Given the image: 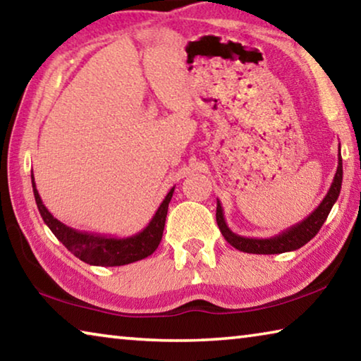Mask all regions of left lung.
<instances>
[{"mask_svg":"<svg viewBox=\"0 0 361 361\" xmlns=\"http://www.w3.org/2000/svg\"><path fill=\"white\" fill-rule=\"evenodd\" d=\"M341 185H342V157H341V145H339V156H338V170H336V175L333 178L331 186H329L328 192L320 205L310 213L307 218H304L302 221L298 224L291 226V228L285 229L280 232V234L274 237H267V239H253V237H243L232 232L228 224H226L224 213L221 204H216V223L218 228L221 231V234L228 243L232 247L240 250V252L245 253H253V255H279L285 252H295V250L301 248L305 245L310 239H314L317 232L320 231L323 223L326 221V218L331 212L333 205L339 197L341 192Z\"/></svg>","mask_w":361,"mask_h":361,"instance_id":"8db88e82","label":"left lung"}]
</instances>
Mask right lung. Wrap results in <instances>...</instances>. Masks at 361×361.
Instances as JSON below:
<instances>
[{
  "label": "right lung",
  "mask_w": 361,
  "mask_h": 361,
  "mask_svg": "<svg viewBox=\"0 0 361 361\" xmlns=\"http://www.w3.org/2000/svg\"><path fill=\"white\" fill-rule=\"evenodd\" d=\"M32 186L36 205H38L41 216L47 224V228L52 231V234L81 261L87 262L90 266L103 267L130 264V262L148 258L149 255L156 252V248L159 247V243H161L162 239L169 204L170 200H172V195L175 191V186L170 189L166 199L162 200L161 205H159L154 216L151 218V221L143 231H140L130 237H108L103 234H94V232L73 229L70 226L59 221V219L54 218L52 213L46 209L44 204H42L38 189H36L33 172Z\"/></svg>",
  "instance_id": "obj_1"
}]
</instances>
